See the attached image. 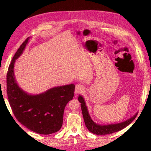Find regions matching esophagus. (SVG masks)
<instances>
[{"mask_svg":"<svg viewBox=\"0 0 151 151\" xmlns=\"http://www.w3.org/2000/svg\"><path fill=\"white\" fill-rule=\"evenodd\" d=\"M84 90V86H83L81 84H78L76 85L75 86V92L76 93H79L83 92Z\"/></svg>","mask_w":151,"mask_h":151,"instance_id":"34e87169","label":"esophagus"}]
</instances>
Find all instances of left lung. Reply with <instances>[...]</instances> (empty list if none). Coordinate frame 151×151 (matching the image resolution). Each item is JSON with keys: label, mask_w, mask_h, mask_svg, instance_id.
I'll return each mask as SVG.
<instances>
[{"label": "left lung", "mask_w": 151, "mask_h": 151, "mask_svg": "<svg viewBox=\"0 0 151 151\" xmlns=\"http://www.w3.org/2000/svg\"><path fill=\"white\" fill-rule=\"evenodd\" d=\"M78 101L81 103L82 113L86 127L88 128L89 132L93 134H97V135H104V134H111L121 130L125 127H126L127 126H128L130 124H131L137 116V113L133 117L130 118L129 119L121 123L108 124L105 125H99L95 123L92 121L89 114L88 108H87L84 99L81 96H79Z\"/></svg>", "instance_id": "8db88e82"}]
</instances>
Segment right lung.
I'll return each mask as SVG.
<instances>
[{
  "label": "right lung",
  "instance_id": "obj_1",
  "mask_svg": "<svg viewBox=\"0 0 151 151\" xmlns=\"http://www.w3.org/2000/svg\"><path fill=\"white\" fill-rule=\"evenodd\" d=\"M30 37L19 47L12 59L6 75V92L17 119L28 129L42 134L58 132L62 125L66 105L74 96L73 84L54 87L46 92L32 95L17 84L14 74L16 60L22 54Z\"/></svg>",
  "mask_w": 151,
  "mask_h": 151
}]
</instances>
